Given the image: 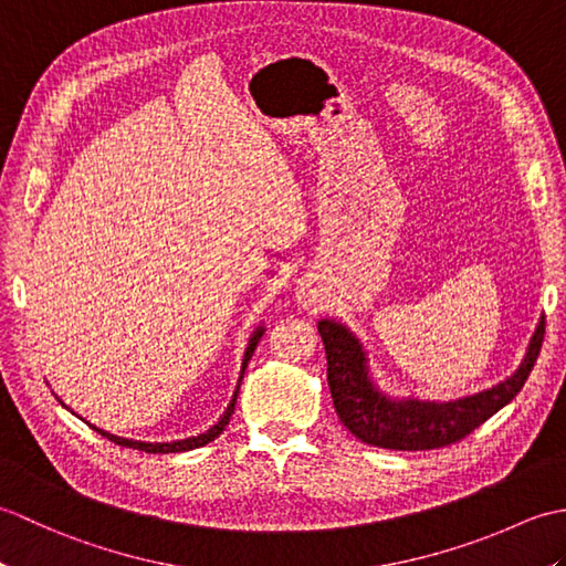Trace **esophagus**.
Segmentation results:
<instances>
[{
    "label": "esophagus",
    "instance_id": "1",
    "mask_svg": "<svg viewBox=\"0 0 566 566\" xmlns=\"http://www.w3.org/2000/svg\"><path fill=\"white\" fill-rule=\"evenodd\" d=\"M296 302L302 304L304 308H321L323 306V294L316 286L314 280H308V276H304L302 282H298L296 286Z\"/></svg>",
    "mask_w": 566,
    "mask_h": 566
}]
</instances>
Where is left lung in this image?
<instances>
[{
  "label": "left lung",
  "instance_id": "obj_1",
  "mask_svg": "<svg viewBox=\"0 0 566 566\" xmlns=\"http://www.w3.org/2000/svg\"><path fill=\"white\" fill-rule=\"evenodd\" d=\"M318 333L326 345L333 406L343 426L357 440L375 448L432 450L462 440L515 399L539 355L545 316H539L525 347V357L511 377L499 381L496 387L454 401H423L411 396L394 399L375 384L365 347L350 328L333 318H321Z\"/></svg>",
  "mask_w": 566,
  "mask_h": 566
}]
</instances>
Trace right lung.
Returning <instances> with one entry per match:
<instances>
[{"label":"right lung","instance_id":"obj_1","mask_svg":"<svg viewBox=\"0 0 566 566\" xmlns=\"http://www.w3.org/2000/svg\"><path fill=\"white\" fill-rule=\"evenodd\" d=\"M262 333H264V326H258L255 333L250 335L248 347H245V355H243V365H240V377H238V387H235V391H233V399H231V403H228L223 416L219 418V423L211 426L207 432H199V436H191V438H185V440H172V442H143V440L118 438V436H112V432H106V430H102V428H97V426H92V423H90V426H92L94 430H97L99 436H104L106 440L122 444V448H134V450H140V452L167 454V452H187V450H195V448H203V444H209L211 440L219 438L221 432L226 430L228 420H231V416H233V411H235V399H238V391H240V381H243L245 367H248V363H250L252 353H255V347H258V343H260V338H262ZM63 406H65V403H63ZM65 408H67V406H65Z\"/></svg>","mask_w":566,"mask_h":566}]
</instances>
